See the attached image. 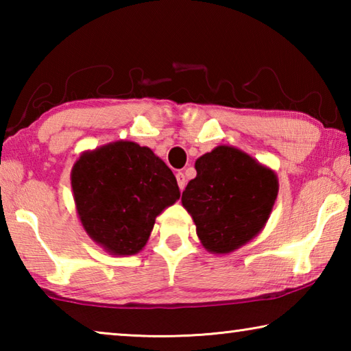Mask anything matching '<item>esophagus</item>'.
<instances>
[{"instance_id":"esophagus-1","label":"esophagus","mask_w":351,"mask_h":351,"mask_svg":"<svg viewBox=\"0 0 351 351\" xmlns=\"http://www.w3.org/2000/svg\"><path fill=\"white\" fill-rule=\"evenodd\" d=\"M176 181H178V186H180V190H184V187H186V184H187V180H186V176H184L182 171H178L176 173Z\"/></svg>"}]
</instances>
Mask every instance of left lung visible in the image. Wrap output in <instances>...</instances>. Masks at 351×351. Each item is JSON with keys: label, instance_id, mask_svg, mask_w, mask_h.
<instances>
[{"label": "left lung", "instance_id": "8db88e82", "mask_svg": "<svg viewBox=\"0 0 351 351\" xmlns=\"http://www.w3.org/2000/svg\"><path fill=\"white\" fill-rule=\"evenodd\" d=\"M182 192L198 239L212 254H229L265 228L278 193L274 170L235 147L219 145L195 162Z\"/></svg>", "mask_w": 351, "mask_h": 351}]
</instances>
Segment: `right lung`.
Returning a JSON list of instances; mask_svg holds the SVG:
<instances>
[{"mask_svg":"<svg viewBox=\"0 0 351 351\" xmlns=\"http://www.w3.org/2000/svg\"><path fill=\"white\" fill-rule=\"evenodd\" d=\"M83 229L112 255L138 254L154 219L180 199L171 170L148 147L117 141L85 152L71 171Z\"/></svg>","mask_w":351,"mask_h":351,"instance_id":"add662e5","label":"right lung"}]
</instances>
